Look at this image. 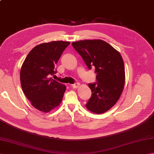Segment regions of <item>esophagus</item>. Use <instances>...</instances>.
I'll return each mask as SVG.
<instances>
[{
  "mask_svg": "<svg viewBox=\"0 0 154 154\" xmlns=\"http://www.w3.org/2000/svg\"><path fill=\"white\" fill-rule=\"evenodd\" d=\"M79 86H80V83H75V84L71 85V87H73V88H74V89H77V88H78Z\"/></svg>",
  "mask_w": 154,
  "mask_h": 154,
  "instance_id": "esophagus-1",
  "label": "esophagus"
}]
</instances>
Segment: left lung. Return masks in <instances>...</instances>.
<instances>
[{
	"instance_id": "8db88e82",
	"label": "left lung",
	"mask_w": 154,
	"mask_h": 154,
	"mask_svg": "<svg viewBox=\"0 0 154 154\" xmlns=\"http://www.w3.org/2000/svg\"><path fill=\"white\" fill-rule=\"evenodd\" d=\"M88 68H94L96 83L89 84L92 96L87 109L95 114L110 110L122 93L125 83V69L120 54L101 40H85L72 43Z\"/></svg>"
}]
</instances>
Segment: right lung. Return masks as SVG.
Here are the masks:
<instances>
[{
  "mask_svg": "<svg viewBox=\"0 0 154 154\" xmlns=\"http://www.w3.org/2000/svg\"><path fill=\"white\" fill-rule=\"evenodd\" d=\"M69 42L40 44L29 52L20 69V83L24 94L35 109L49 112L60 106L66 86L51 77L55 65Z\"/></svg>",
  "mask_w": 154,
  "mask_h": 154,
  "instance_id": "right-lung-1",
  "label": "right lung"
}]
</instances>
